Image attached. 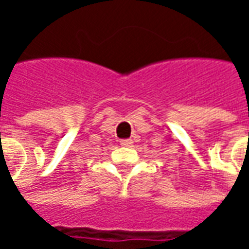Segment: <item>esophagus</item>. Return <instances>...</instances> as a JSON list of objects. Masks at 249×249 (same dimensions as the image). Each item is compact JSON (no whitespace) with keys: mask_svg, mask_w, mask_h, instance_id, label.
Wrapping results in <instances>:
<instances>
[{"mask_svg":"<svg viewBox=\"0 0 249 249\" xmlns=\"http://www.w3.org/2000/svg\"><path fill=\"white\" fill-rule=\"evenodd\" d=\"M133 144V141L130 140V139H126V140H120V145L123 146H132Z\"/></svg>","mask_w":249,"mask_h":249,"instance_id":"esophagus-1","label":"esophagus"}]
</instances>
